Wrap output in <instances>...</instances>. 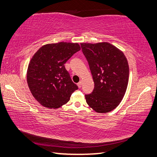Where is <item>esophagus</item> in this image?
<instances>
[{
    "instance_id": "1",
    "label": "esophagus",
    "mask_w": 157,
    "mask_h": 157,
    "mask_svg": "<svg viewBox=\"0 0 157 157\" xmlns=\"http://www.w3.org/2000/svg\"><path fill=\"white\" fill-rule=\"evenodd\" d=\"M77 85H78V88H81V86H82V81H80L78 84H77Z\"/></svg>"
}]
</instances>
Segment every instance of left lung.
I'll return each instance as SVG.
<instances>
[{"label": "left lung", "mask_w": 157, "mask_h": 157, "mask_svg": "<svg viewBox=\"0 0 157 157\" xmlns=\"http://www.w3.org/2000/svg\"><path fill=\"white\" fill-rule=\"evenodd\" d=\"M94 81L93 92L85 95L89 107L97 113L116 108L126 93L129 66L124 54L108 42L81 43Z\"/></svg>", "instance_id": "1"}]
</instances>
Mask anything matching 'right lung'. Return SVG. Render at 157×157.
Masks as SVG:
<instances>
[{"mask_svg":"<svg viewBox=\"0 0 157 157\" xmlns=\"http://www.w3.org/2000/svg\"><path fill=\"white\" fill-rule=\"evenodd\" d=\"M80 50L78 43L48 44L33 56L27 68V81L32 95L41 105L57 109L67 103L78 89L64 64Z\"/></svg>","mask_w":157,"mask_h":157,"instance_id":"add662e5","label":"right lung"}]
</instances>
